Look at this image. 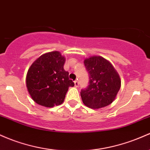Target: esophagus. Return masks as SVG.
Wrapping results in <instances>:
<instances>
[{"label": "esophagus", "mask_w": 150, "mask_h": 150, "mask_svg": "<svg viewBox=\"0 0 150 150\" xmlns=\"http://www.w3.org/2000/svg\"><path fill=\"white\" fill-rule=\"evenodd\" d=\"M74 83H75V86L76 87H78V85H79V82L78 81V80H75V81H74Z\"/></svg>", "instance_id": "esophagus-1"}]
</instances>
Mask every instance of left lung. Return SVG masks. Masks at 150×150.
Listing matches in <instances>:
<instances>
[{
    "label": "left lung",
    "instance_id": "obj_1",
    "mask_svg": "<svg viewBox=\"0 0 150 150\" xmlns=\"http://www.w3.org/2000/svg\"><path fill=\"white\" fill-rule=\"evenodd\" d=\"M89 73V85L81 90L83 103L93 109H99L114 101L121 87L119 74L110 62L101 56H92L84 60Z\"/></svg>",
    "mask_w": 150,
    "mask_h": 150
}]
</instances>
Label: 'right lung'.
Wrapping results in <instances>:
<instances>
[{
    "label": "right lung",
    "instance_id": "obj_1",
    "mask_svg": "<svg viewBox=\"0 0 150 150\" xmlns=\"http://www.w3.org/2000/svg\"><path fill=\"white\" fill-rule=\"evenodd\" d=\"M65 57L58 51L47 52L33 62L28 71L26 86L37 104L52 108L64 102L69 87L74 83L64 70Z\"/></svg>",
    "mask_w": 150,
    "mask_h": 150
}]
</instances>
